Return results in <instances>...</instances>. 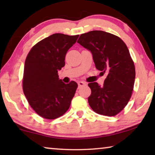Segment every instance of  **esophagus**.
<instances>
[{
    "instance_id": "34e87169",
    "label": "esophagus",
    "mask_w": 155,
    "mask_h": 155,
    "mask_svg": "<svg viewBox=\"0 0 155 155\" xmlns=\"http://www.w3.org/2000/svg\"><path fill=\"white\" fill-rule=\"evenodd\" d=\"M87 84H86L85 82H83V81H79V82H78V87H83V86H85Z\"/></svg>"
}]
</instances>
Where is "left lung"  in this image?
<instances>
[{"label":"left lung","mask_w":155,"mask_h":155,"mask_svg":"<svg viewBox=\"0 0 155 155\" xmlns=\"http://www.w3.org/2000/svg\"><path fill=\"white\" fill-rule=\"evenodd\" d=\"M77 42L91 52L96 69L107 73L103 86L88 84L89 104L97 114L114 116L128 103L134 86L135 65L127 46L119 37L103 31L83 33Z\"/></svg>","instance_id":"1"}]
</instances>
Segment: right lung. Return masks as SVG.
I'll return each mask as SVG.
<instances>
[{
    "instance_id": "right-lung-1",
    "label": "right lung",
    "mask_w": 155,
    "mask_h": 155,
    "mask_svg": "<svg viewBox=\"0 0 155 155\" xmlns=\"http://www.w3.org/2000/svg\"><path fill=\"white\" fill-rule=\"evenodd\" d=\"M78 36L52 34L37 43L26 58L23 91L30 106L44 118L61 116L71 104L78 85L75 81L64 83L58 71L65 65V54Z\"/></svg>"
}]
</instances>
